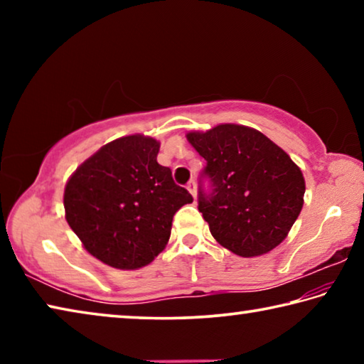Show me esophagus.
I'll return each mask as SVG.
<instances>
[{
	"mask_svg": "<svg viewBox=\"0 0 364 364\" xmlns=\"http://www.w3.org/2000/svg\"><path fill=\"white\" fill-rule=\"evenodd\" d=\"M186 188H188L189 193L193 194V197L196 199V181H194V180H191V181L186 184Z\"/></svg>",
	"mask_w": 364,
	"mask_h": 364,
	"instance_id": "esophagus-1",
	"label": "esophagus"
}]
</instances>
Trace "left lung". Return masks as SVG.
Instances as JSON below:
<instances>
[{
	"label": "left lung",
	"mask_w": 364,
	"mask_h": 364,
	"mask_svg": "<svg viewBox=\"0 0 364 364\" xmlns=\"http://www.w3.org/2000/svg\"><path fill=\"white\" fill-rule=\"evenodd\" d=\"M205 159L197 207L212 236L241 257L273 250L304 207L305 180L292 159L260 132L218 125L188 133Z\"/></svg>",
	"instance_id": "8db88e82"
}]
</instances>
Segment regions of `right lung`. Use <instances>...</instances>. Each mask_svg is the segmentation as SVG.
<instances>
[{
	"label": "right lung",
	"mask_w": 364,
	"mask_h": 364,
	"mask_svg": "<svg viewBox=\"0 0 364 364\" xmlns=\"http://www.w3.org/2000/svg\"><path fill=\"white\" fill-rule=\"evenodd\" d=\"M156 139L133 134L101 147L70 176L67 223L97 260L136 269L165 249L175 213L193 196L157 162Z\"/></svg>",
	"instance_id": "add662e5"
}]
</instances>
